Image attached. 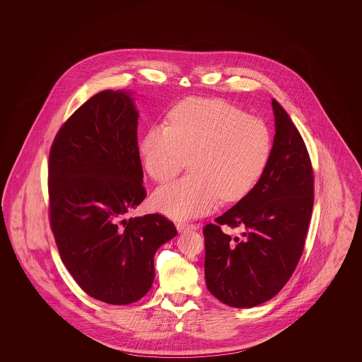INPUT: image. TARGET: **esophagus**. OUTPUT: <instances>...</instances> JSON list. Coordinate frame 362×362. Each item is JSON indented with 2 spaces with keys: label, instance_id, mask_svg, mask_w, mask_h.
Here are the masks:
<instances>
[{
  "label": "esophagus",
  "instance_id": "obj_1",
  "mask_svg": "<svg viewBox=\"0 0 362 362\" xmlns=\"http://www.w3.org/2000/svg\"><path fill=\"white\" fill-rule=\"evenodd\" d=\"M198 226L195 224H189V223H186V221H179L177 224H176V229H177V232H187V230H195Z\"/></svg>",
  "mask_w": 362,
  "mask_h": 362
}]
</instances>
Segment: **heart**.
I'll return each mask as SVG.
<instances>
[{"label":"heart","instance_id":"obj_1","mask_svg":"<svg viewBox=\"0 0 362 362\" xmlns=\"http://www.w3.org/2000/svg\"><path fill=\"white\" fill-rule=\"evenodd\" d=\"M170 126L151 127L139 142L142 164L156 182L191 175L156 189L153 205L173 218L209 213L218 198L240 201L257 186L272 155L266 122L217 99H187L168 114Z\"/></svg>","mask_w":362,"mask_h":362}]
</instances>
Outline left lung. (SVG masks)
Segmentation results:
<instances>
[{"instance_id": "8db88e82", "label": "left lung", "mask_w": 362, "mask_h": 362, "mask_svg": "<svg viewBox=\"0 0 362 362\" xmlns=\"http://www.w3.org/2000/svg\"><path fill=\"white\" fill-rule=\"evenodd\" d=\"M276 136L257 186L204 228L209 292L233 308L273 298L301 258L313 206V173L307 146L288 112L273 99ZM223 224L241 227L232 240Z\"/></svg>"}]
</instances>
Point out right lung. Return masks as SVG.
Here are the masks:
<instances>
[{"mask_svg":"<svg viewBox=\"0 0 362 362\" xmlns=\"http://www.w3.org/2000/svg\"><path fill=\"white\" fill-rule=\"evenodd\" d=\"M132 95L107 89L92 96L59 129L49 157L61 259L86 294L112 305L149 292L156 251L177 233L160 214L126 217L146 197Z\"/></svg>","mask_w":362,"mask_h":362,"instance_id":"right-lung-1","label":"right lung"}]
</instances>
